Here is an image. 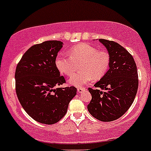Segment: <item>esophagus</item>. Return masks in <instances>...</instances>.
<instances>
[{"mask_svg": "<svg viewBox=\"0 0 151 151\" xmlns=\"http://www.w3.org/2000/svg\"><path fill=\"white\" fill-rule=\"evenodd\" d=\"M78 90V92H79V93H81V92L83 91L86 90V88H84V87H78V88H77Z\"/></svg>", "mask_w": 151, "mask_h": 151, "instance_id": "34e87169", "label": "esophagus"}]
</instances>
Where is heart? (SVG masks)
<instances>
[{
  "instance_id": "1",
  "label": "heart",
  "mask_w": 151,
  "mask_h": 151,
  "mask_svg": "<svg viewBox=\"0 0 151 151\" xmlns=\"http://www.w3.org/2000/svg\"><path fill=\"white\" fill-rule=\"evenodd\" d=\"M69 55L59 54L55 64L61 73L71 76L81 64V72L73 76L69 82L73 85H83L93 80H99L106 75L110 65L107 52L98 50L88 44H80L70 50Z\"/></svg>"
}]
</instances>
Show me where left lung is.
Segmentation results:
<instances>
[{
  "mask_svg": "<svg viewBox=\"0 0 151 151\" xmlns=\"http://www.w3.org/2000/svg\"><path fill=\"white\" fill-rule=\"evenodd\" d=\"M110 57L109 70L95 84L88 88L91 100L87 106L89 113L102 122L121 117L132 105L137 88L138 74L132 55L119 44L99 39Z\"/></svg>",
  "mask_w": 151,
  "mask_h": 151,
  "instance_id": "left-lung-1",
  "label": "left lung"
}]
</instances>
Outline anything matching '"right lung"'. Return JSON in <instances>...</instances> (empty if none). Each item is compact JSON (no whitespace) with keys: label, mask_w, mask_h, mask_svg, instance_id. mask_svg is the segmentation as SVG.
Returning a JSON list of instances; mask_svg holds the SVG:
<instances>
[{"label":"right lung","mask_w":151,"mask_h":151,"mask_svg":"<svg viewBox=\"0 0 151 151\" xmlns=\"http://www.w3.org/2000/svg\"><path fill=\"white\" fill-rule=\"evenodd\" d=\"M63 42L45 41L33 45L18 63L15 72L16 92L22 107L38 122L52 124L67 112L76 87L56 88L66 83L55 64Z\"/></svg>","instance_id":"obj_1"}]
</instances>
